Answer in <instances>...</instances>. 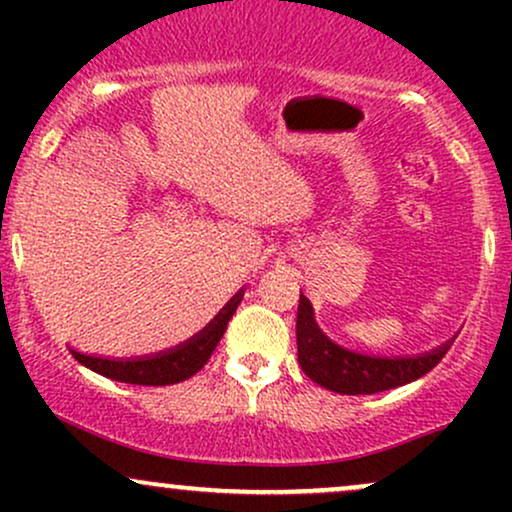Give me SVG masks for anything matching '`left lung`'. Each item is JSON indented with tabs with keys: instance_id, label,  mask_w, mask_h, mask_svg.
<instances>
[{
	"instance_id": "left-lung-1",
	"label": "left lung",
	"mask_w": 512,
	"mask_h": 512,
	"mask_svg": "<svg viewBox=\"0 0 512 512\" xmlns=\"http://www.w3.org/2000/svg\"><path fill=\"white\" fill-rule=\"evenodd\" d=\"M296 342L298 363H301L303 373L313 383L339 392V395H375V392L407 385L436 368L450 349L448 342L431 354L414 358H375L346 351L330 342L315 325L313 305L303 293L298 301Z\"/></svg>"
}]
</instances>
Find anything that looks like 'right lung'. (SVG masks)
<instances>
[{"instance_id":"right-lung-1","label":"right lung","mask_w":512,"mask_h":512,"mask_svg":"<svg viewBox=\"0 0 512 512\" xmlns=\"http://www.w3.org/2000/svg\"><path fill=\"white\" fill-rule=\"evenodd\" d=\"M240 303V296L233 298L226 308L216 315V320L197 334L195 339H190L187 344L178 346V349L166 351V354L149 356V358H134V361H113V358H98V356H86L79 351H72V356L81 366L96 370V373L105 375L110 380H120V383L129 385H173L180 380L192 378L197 370L204 368V363L209 361L214 354L216 344L221 342L223 332H226L228 320L236 313Z\"/></svg>"}]
</instances>
